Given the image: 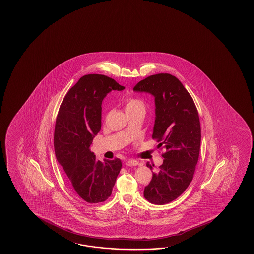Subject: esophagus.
<instances>
[{
    "instance_id": "34e87169",
    "label": "esophagus",
    "mask_w": 254,
    "mask_h": 254,
    "mask_svg": "<svg viewBox=\"0 0 254 254\" xmlns=\"http://www.w3.org/2000/svg\"><path fill=\"white\" fill-rule=\"evenodd\" d=\"M138 164H139V162H138V161L134 160V159H129L126 162V165H128V166H136Z\"/></svg>"
}]
</instances>
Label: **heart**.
<instances>
[{
	"instance_id": "1",
	"label": "heart",
	"mask_w": 254,
	"mask_h": 254,
	"mask_svg": "<svg viewBox=\"0 0 254 254\" xmlns=\"http://www.w3.org/2000/svg\"><path fill=\"white\" fill-rule=\"evenodd\" d=\"M138 107H143V103L136 98H129L127 99L125 103V109L126 111H129L132 109L138 108Z\"/></svg>"
}]
</instances>
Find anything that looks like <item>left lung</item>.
I'll list each match as a JSON object with an SVG mask.
<instances>
[{
	"instance_id": "obj_1",
	"label": "left lung",
	"mask_w": 254,
	"mask_h": 254,
	"mask_svg": "<svg viewBox=\"0 0 254 254\" xmlns=\"http://www.w3.org/2000/svg\"><path fill=\"white\" fill-rule=\"evenodd\" d=\"M135 92L151 93L155 99L152 139L164 150L163 163L152 172L144 197L162 205L177 199L192 181L200 154V124L193 99L175 76L158 73L139 81ZM152 170L154 164L146 163Z\"/></svg>"
}]
</instances>
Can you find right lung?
Here are the masks:
<instances>
[{"label": "right lung", "instance_id": "add662e5", "mask_svg": "<svg viewBox=\"0 0 254 254\" xmlns=\"http://www.w3.org/2000/svg\"><path fill=\"white\" fill-rule=\"evenodd\" d=\"M125 87L108 76H82L66 93L54 129L56 159L77 194L88 203L103 202L112 194L122 162L97 161L90 146L102 127V103L111 91Z\"/></svg>", "mask_w": 254, "mask_h": 254}]
</instances>
